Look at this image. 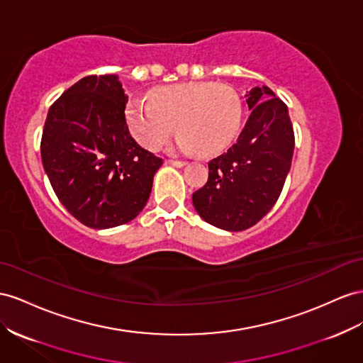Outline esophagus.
Masks as SVG:
<instances>
[{"mask_svg": "<svg viewBox=\"0 0 363 363\" xmlns=\"http://www.w3.org/2000/svg\"><path fill=\"white\" fill-rule=\"evenodd\" d=\"M166 163L172 164V166H177V168H182V166L186 164L184 160H172V159H166Z\"/></svg>", "mask_w": 363, "mask_h": 363, "instance_id": "1", "label": "esophagus"}]
</instances>
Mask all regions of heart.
<instances>
[{
	"label": "heart",
	"mask_w": 363,
	"mask_h": 363,
	"mask_svg": "<svg viewBox=\"0 0 363 363\" xmlns=\"http://www.w3.org/2000/svg\"><path fill=\"white\" fill-rule=\"evenodd\" d=\"M125 114L134 139L146 150L162 148L177 123L183 151L212 155L237 134L242 106L237 91L226 84L186 82L155 88L150 101H130Z\"/></svg>",
	"instance_id": "obj_1"
}]
</instances>
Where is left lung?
<instances>
[{"mask_svg": "<svg viewBox=\"0 0 363 363\" xmlns=\"http://www.w3.org/2000/svg\"><path fill=\"white\" fill-rule=\"evenodd\" d=\"M252 111L228 152L209 162V177L192 194L200 217L215 228H252L278 201L291 166L295 133L287 105L269 86L246 94Z\"/></svg>", "mask_w": 363, "mask_h": 363, "instance_id": "1", "label": "left lung"}]
</instances>
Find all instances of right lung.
I'll return each instance as SVG.
<instances>
[{
    "mask_svg": "<svg viewBox=\"0 0 363 363\" xmlns=\"http://www.w3.org/2000/svg\"><path fill=\"white\" fill-rule=\"evenodd\" d=\"M126 102L116 74H91L53 102L44 123L41 157L56 197L93 229L134 220L163 163L133 139Z\"/></svg>",
    "mask_w": 363,
    "mask_h": 363,
    "instance_id": "1",
    "label": "right lung"
}]
</instances>
